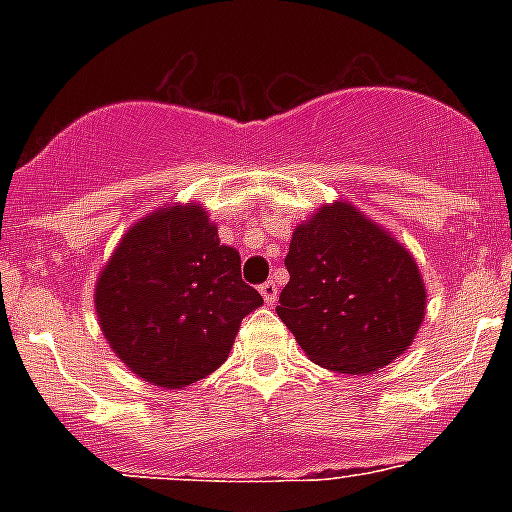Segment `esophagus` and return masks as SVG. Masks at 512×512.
I'll list each match as a JSON object with an SVG mask.
<instances>
[{
	"label": "esophagus",
	"instance_id": "34e87169",
	"mask_svg": "<svg viewBox=\"0 0 512 512\" xmlns=\"http://www.w3.org/2000/svg\"><path fill=\"white\" fill-rule=\"evenodd\" d=\"M260 294L267 304H272L277 299V285L275 282H265V285L260 287Z\"/></svg>",
	"mask_w": 512,
	"mask_h": 512
}]
</instances>
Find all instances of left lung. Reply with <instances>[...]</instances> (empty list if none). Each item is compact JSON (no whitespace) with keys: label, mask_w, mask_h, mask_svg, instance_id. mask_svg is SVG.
Here are the masks:
<instances>
[{"label":"left lung","mask_w":512,"mask_h":512,"mask_svg":"<svg viewBox=\"0 0 512 512\" xmlns=\"http://www.w3.org/2000/svg\"><path fill=\"white\" fill-rule=\"evenodd\" d=\"M280 314L314 364L374 374L414 344L426 285L404 242L347 200L324 203L292 232Z\"/></svg>","instance_id":"8db88e82"}]
</instances>
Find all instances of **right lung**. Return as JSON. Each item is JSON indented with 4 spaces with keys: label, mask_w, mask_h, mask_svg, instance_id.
I'll return each mask as SVG.
<instances>
[{
    "label": "right lung",
    "mask_w": 512,
    "mask_h": 512,
    "mask_svg": "<svg viewBox=\"0 0 512 512\" xmlns=\"http://www.w3.org/2000/svg\"><path fill=\"white\" fill-rule=\"evenodd\" d=\"M98 327L113 354L160 389H185L230 354L262 297L240 277L205 205H160L126 230L98 272Z\"/></svg>",
    "instance_id": "obj_1"
}]
</instances>
